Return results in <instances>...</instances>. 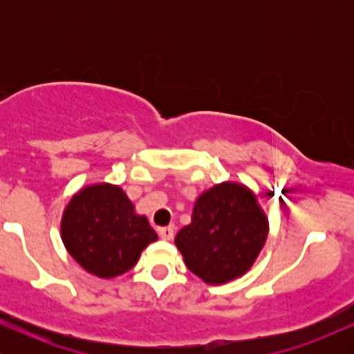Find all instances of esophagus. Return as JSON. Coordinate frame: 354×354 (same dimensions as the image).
<instances>
[{"label":"esophagus","mask_w":354,"mask_h":354,"mask_svg":"<svg viewBox=\"0 0 354 354\" xmlns=\"http://www.w3.org/2000/svg\"><path fill=\"white\" fill-rule=\"evenodd\" d=\"M160 236L163 238V239H166V241L173 239V236H174L173 226H165V228H160Z\"/></svg>","instance_id":"obj_1"}]
</instances>
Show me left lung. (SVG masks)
<instances>
[{
  "mask_svg": "<svg viewBox=\"0 0 354 354\" xmlns=\"http://www.w3.org/2000/svg\"><path fill=\"white\" fill-rule=\"evenodd\" d=\"M270 221L246 185L223 181L203 191L189 225L174 238L185 265L206 284H225L251 270L265 246Z\"/></svg>",
  "mask_w": 354,
  "mask_h": 354,
  "instance_id": "8db88e82",
  "label": "left lung"
}]
</instances>
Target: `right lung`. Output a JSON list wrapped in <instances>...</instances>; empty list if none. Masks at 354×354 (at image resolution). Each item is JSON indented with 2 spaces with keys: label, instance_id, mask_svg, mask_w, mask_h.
Here are the masks:
<instances>
[{
  "label": "right lung",
  "instance_id": "1",
  "mask_svg": "<svg viewBox=\"0 0 354 354\" xmlns=\"http://www.w3.org/2000/svg\"><path fill=\"white\" fill-rule=\"evenodd\" d=\"M59 228L71 258L103 279L131 270L141 251L158 239L148 218L138 214L124 189L111 183L76 191L63 211Z\"/></svg>",
  "mask_w": 354,
  "mask_h": 354
}]
</instances>
